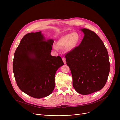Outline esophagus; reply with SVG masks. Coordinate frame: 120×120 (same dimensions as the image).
Instances as JSON below:
<instances>
[{
  "label": "esophagus",
  "mask_w": 120,
  "mask_h": 120,
  "mask_svg": "<svg viewBox=\"0 0 120 120\" xmlns=\"http://www.w3.org/2000/svg\"><path fill=\"white\" fill-rule=\"evenodd\" d=\"M62 60H63V62H64V64H66V63L65 58H64V57H63V58H62Z\"/></svg>",
  "instance_id": "esophagus-1"
}]
</instances>
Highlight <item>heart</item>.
<instances>
[{
    "label": "heart",
    "mask_w": 120,
    "mask_h": 120,
    "mask_svg": "<svg viewBox=\"0 0 120 120\" xmlns=\"http://www.w3.org/2000/svg\"><path fill=\"white\" fill-rule=\"evenodd\" d=\"M80 41V37L77 33L67 34L61 37L57 41L56 45H54L55 50L58 51L59 48L65 47L68 51H70L77 46Z\"/></svg>",
    "instance_id": "heart-1"
}]
</instances>
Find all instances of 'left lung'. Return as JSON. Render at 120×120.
I'll use <instances>...</instances> for the list:
<instances>
[{
	"label": "left lung",
	"mask_w": 120,
	"mask_h": 120,
	"mask_svg": "<svg viewBox=\"0 0 120 120\" xmlns=\"http://www.w3.org/2000/svg\"><path fill=\"white\" fill-rule=\"evenodd\" d=\"M81 30L84 35L81 43L68 53L65 58L75 89L79 94L87 95L105 86L110 72V62L107 50L97 34L86 28Z\"/></svg>",
	"instance_id": "left-lung-1"
}]
</instances>
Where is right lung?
Returning <instances> with one entry per match:
<instances>
[{
	"mask_svg": "<svg viewBox=\"0 0 120 120\" xmlns=\"http://www.w3.org/2000/svg\"><path fill=\"white\" fill-rule=\"evenodd\" d=\"M54 42L46 40L41 31L30 33L15 51L13 71L17 85L32 97L47 96L55 88V74L64 63L60 56L51 55Z\"/></svg>",
	"mask_w": 120,
	"mask_h": 120,
	"instance_id": "add662e5",
	"label": "right lung"
}]
</instances>
